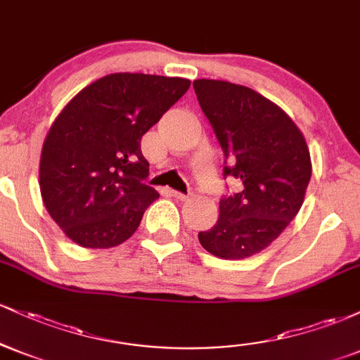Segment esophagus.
Returning a JSON list of instances; mask_svg holds the SVG:
<instances>
[{"label": "esophagus", "mask_w": 360, "mask_h": 360, "mask_svg": "<svg viewBox=\"0 0 360 360\" xmlns=\"http://www.w3.org/2000/svg\"><path fill=\"white\" fill-rule=\"evenodd\" d=\"M172 196L176 198V200H181V201H186L191 198V194H184V193H179V191H172Z\"/></svg>", "instance_id": "obj_1"}]
</instances>
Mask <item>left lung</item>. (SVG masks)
I'll return each instance as SVG.
<instances>
[{"label":"left lung","instance_id":"left-lung-1","mask_svg":"<svg viewBox=\"0 0 360 360\" xmlns=\"http://www.w3.org/2000/svg\"><path fill=\"white\" fill-rule=\"evenodd\" d=\"M223 155V176L242 191L220 200V217L200 243L220 259H245L269 247L304 201L311 159L300 128L278 105L247 86L217 79L193 82Z\"/></svg>","mask_w":360,"mask_h":360}]
</instances>
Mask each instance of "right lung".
<instances>
[{"mask_svg":"<svg viewBox=\"0 0 360 360\" xmlns=\"http://www.w3.org/2000/svg\"><path fill=\"white\" fill-rule=\"evenodd\" d=\"M184 77L117 72L91 82L60 111L40 155V193L77 245L123 243L159 198L143 183L140 140L189 89Z\"/></svg>","mask_w":360,"mask_h":360,"instance_id":"1","label":"right lung"}]
</instances>
